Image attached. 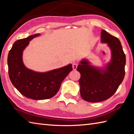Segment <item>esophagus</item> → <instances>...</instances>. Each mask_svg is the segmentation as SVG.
I'll list each match as a JSON object with an SVG mask.
<instances>
[{
    "label": "esophagus",
    "instance_id": "esophagus-1",
    "mask_svg": "<svg viewBox=\"0 0 134 134\" xmlns=\"http://www.w3.org/2000/svg\"><path fill=\"white\" fill-rule=\"evenodd\" d=\"M78 65V63H74L72 64V68H73V70H75L76 69H77V67Z\"/></svg>",
    "mask_w": 134,
    "mask_h": 134
}]
</instances>
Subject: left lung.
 Here are the masks:
<instances>
[{
    "instance_id": "obj_1",
    "label": "left lung",
    "mask_w": 134,
    "mask_h": 134,
    "mask_svg": "<svg viewBox=\"0 0 134 134\" xmlns=\"http://www.w3.org/2000/svg\"><path fill=\"white\" fill-rule=\"evenodd\" d=\"M101 42L107 43L112 52V59L105 70L93 67L86 60L81 62L77 71L81 74L79 80L80 93L84 100L100 102L112 97L121 83L125 76L126 59L120 40L102 30Z\"/></svg>"
}]
</instances>
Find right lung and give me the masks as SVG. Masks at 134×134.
<instances>
[{
    "label": "right lung",
    "mask_w": 134,
    "mask_h": 134,
    "mask_svg": "<svg viewBox=\"0 0 134 134\" xmlns=\"http://www.w3.org/2000/svg\"><path fill=\"white\" fill-rule=\"evenodd\" d=\"M40 36L36 34L14 42L8 55V75L11 83L27 98L41 100L52 98L58 93L61 83L72 70L71 64L46 72L33 71L25 66L22 53L30 40Z\"/></svg>",
    "instance_id": "obj_1"
}]
</instances>
